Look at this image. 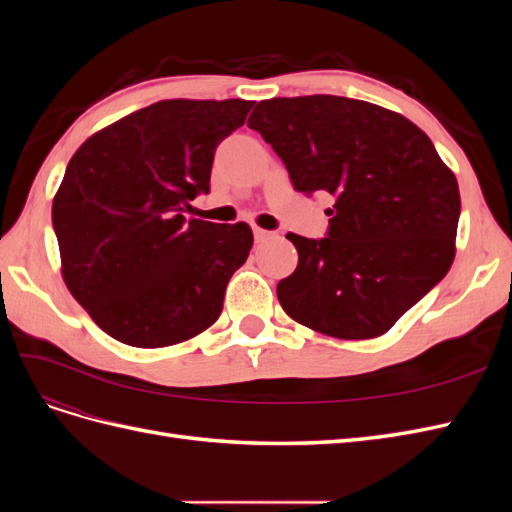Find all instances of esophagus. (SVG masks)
<instances>
[{"label":"esophagus","instance_id":"esophagus-1","mask_svg":"<svg viewBox=\"0 0 512 512\" xmlns=\"http://www.w3.org/2000/svg\"><path fill=\"white\" fill-rule=\"evenodd\" d=\"M271 237H273V232L262 230V228H254V241H256V243H265V241H269Z\"/></svg>","mask_w":512,"mask_h":512}]
</instances>
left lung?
<instances>
[{"instance_id": "1", "label": "left lung", "mask_w": 512, "mask_h": 512, "mask_svg": "<svg viewBox=\"0 0 512 512\" xmlns=\"http://www.w3.org/2000/svg\"><path fill=\"white\" fill-rule=\"evenodd\" d=\"M247 126L282 158L294 190L335 196L327 237L286 235L299 265L277 284L284 312L337 339L384 335L453 265V170L410 119L363 100H262Z\"/></svg>"}]
</instances>
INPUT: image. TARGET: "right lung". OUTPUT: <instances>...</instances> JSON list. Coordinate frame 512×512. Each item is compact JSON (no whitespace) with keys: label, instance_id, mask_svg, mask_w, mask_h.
<instances>
[{"label":"right lung","instance_id":"add662e5","mask_svg":"<svg viewBox=\"0 0 512 512\" xmlns=\"http://www.w3.org/2000/svg\"><path fill=\"white\" fill-rule=\"evenodd\" d=\"M250 100H162L76 149L53 198L61 275L98 327L136 348L175 346L220 318L250 256L245 222L185 220L209 192L215 147Z\"/></svg>","mask_w":512,"mask_h":512}]
</instances>
